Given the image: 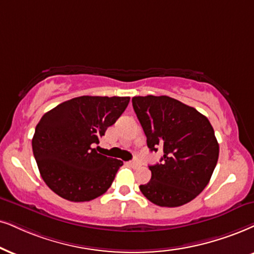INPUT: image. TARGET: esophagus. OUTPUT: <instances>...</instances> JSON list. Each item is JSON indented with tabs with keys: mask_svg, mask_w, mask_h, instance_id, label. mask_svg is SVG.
Masks as SVG:
<instances>
[{
	"mask_svg": "<svg viewBox=\"0 0 254 254\" xmlns=\"http://www.w3.org/2000/svg\"><path fill=\"white\" fill-rule=\"evenodd\" d=\"M130 165L133 166V168H137V166H139V165H140L139 159H138V158H133V159L130 162Z\"/></svg>",
	"mask_w": 254,
	"mask_h": 254,
	"instance_id": "esophagus-1",
	"label": "esophagus"
}]
</instances>
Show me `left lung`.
I'll return each mask as SVG.
<instances>
[{
	"label": "left lung",
	"mask_w": 254,
	"mask_h": 254,
	"mask_svg": "<svg viewBox=\"0 0 254 254\" xmlns=\"http://www.w3.org/2000/svg\"><path fill=\"white\" fill-rule=\"evenodd\" d=\"M132 107L147 147H163L160 163L150 165L151 181L140 185L151 203L182 206L206 188L216 168L219 144L204 115L169 96H136Z\"/></svg>",
	"instance_id": "8db88e82"
}]
</instances>
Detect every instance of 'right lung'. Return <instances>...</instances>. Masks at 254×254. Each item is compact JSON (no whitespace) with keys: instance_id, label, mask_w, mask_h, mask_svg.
<instances>
[{"instance_id":"obj_1","label":"right lung","mask_w":254,"mask_h":254,"mask_svg":"<svg viewBox=\"0 0 254 254\" xmlns=\"http://www.w3.org/2000/svg\"><path fill=\"white\" fill-rule=\"evenodd\" d=\"M129 102L130 97L81 96L43 115L33 152L42 178L56 194L89 201L108 191L123 162L101 155L95 146Z\"/></svg>"}]
</instances>
